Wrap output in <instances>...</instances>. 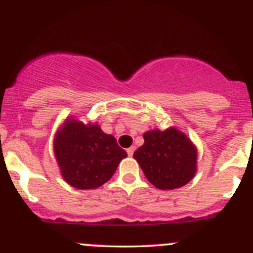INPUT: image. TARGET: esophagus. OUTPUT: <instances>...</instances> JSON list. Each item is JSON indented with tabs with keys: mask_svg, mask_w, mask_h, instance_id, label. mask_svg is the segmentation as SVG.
Returning <instances> with one entry per match:
<instances>
[{
	"mask_svg": "<svg viewBox=\"0 0 253 253\" xmlns=\"http://www.w3.org/2000/svg\"><path fill=\"white\" fill-rule=\"evenodd\" d=\"M133 153H134V147H129V149H127V155H128L129 157L133 156Z\"/></svg>",
	"mask_w": 253,
	"mask_h": 253,
	"instance_id": "obj_1",
	"label": "esophagus"
}]
</instances>
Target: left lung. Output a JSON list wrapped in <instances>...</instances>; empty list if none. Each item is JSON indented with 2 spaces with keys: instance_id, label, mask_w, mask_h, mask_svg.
Listing matches in <instances>:
<instances>
[{
  "instance_id": "obj_1",
  "label": "left lung",
  "mask_w": 253,
  "mask_h": 253,
  "mask_svg": "<svg viewBox=\"0 0 253 253\" xmlns=\"http://www.w3.org/2000/svg\"><path fill=\"white\" fill-rule=\"evenodd\" d=\"M133 157L147 181L161 190L183 187L193 179L197 170L196 146L175 127L145 132L144 144Z\"/></svg>"
}]
</instances>
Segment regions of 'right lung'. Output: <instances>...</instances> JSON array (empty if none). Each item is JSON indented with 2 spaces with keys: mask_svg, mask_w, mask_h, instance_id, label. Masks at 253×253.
<instances>
[{
  "mask_svg": "<svg viewBox=\"0 0 253 253\" xmlns=\"http://www.w3.org/2000/svg\"><path fill=\"white\" fill-rule=\"evenodd\" d=\"M53 152L64 181L76 189H96L114 175L126 158L113 135L98 125L68 117L53 139Z\"/></svg>",
  "mask_w": 253,
  "mask_h": 253,
  "instance_id": "right-lung-1",
  "label": "right lung"
}]
</instances>
